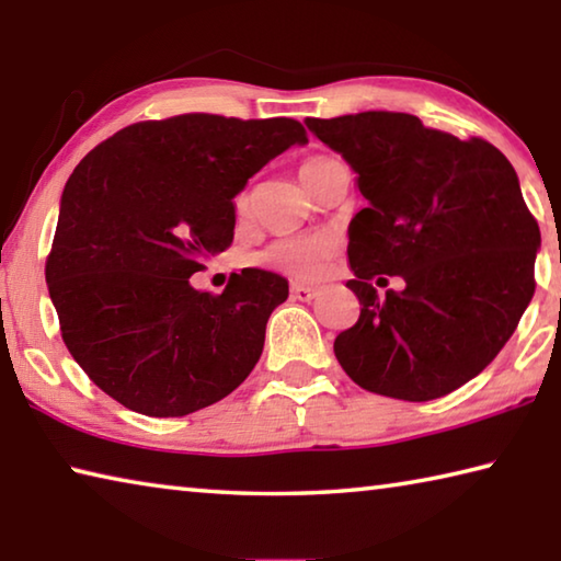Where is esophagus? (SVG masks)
<instances>
[{
  "label": "esophagus",
  "mask_w": 561,
  "mask_h": 561,
  "mask_svg": "<svg viewBox=\"0 0 561 561\" xmlns=\"http://www.w3.org/2000/svg\"><path fill=\"white\" fill-rule=\"evenodd\" d=\"M291 297L299 301H311L319 297V289L314 287H304V284H291Z\"/></svg>",
  "instance_id": "obj_1"
}]
</instances>
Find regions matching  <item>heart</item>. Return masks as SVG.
Returning a JSON list of instances; mask_svg holds the SVG:
<instances>
[{"label": "heart", "instance_id": "obj_1", "mask_svg": "<svg viewBox=\"0 0 561 561\" xmlns=\"http://www.w3.org/2000/svg\"><path fill=\"white\" fill-rule=\"evenodd\" d=\"M319 160H324V158L309 160V163H304V168L314 165V163H319ZM237 205H240V210H247L250 197L242 195ZM334 252H336L334 234L311 232V234L284 237V240L272 242L267 250L260 254V262L264 264V267L279 270L284 274H289V277H297L301 282H314L319 277H324L329 260L334 257Z\"/></svg>", "mask_w": 561, "mask_h": 561}]
</instances>
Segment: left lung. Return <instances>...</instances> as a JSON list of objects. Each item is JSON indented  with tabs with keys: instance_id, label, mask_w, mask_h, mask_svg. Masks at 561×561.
<instances>
[{
	"instance_id": "left-lung-1",
	"label": "left lung",
	"mask_w": 561,
	"mask_h": 561,
	"mask_svg": "<svg viewBox=\"0 0 561 561\" xmlns=\"http://www.w3.org/2000/svg\"><path fill=\"white\" fill-rule=\"evenodd\" d=\"M356 173L366 207L348 222L346 287L358 321L334 354L366 391L433 401L478 376L535 294L542 247L510 160L482 138L425 128L411 113L307 118ZM389 276L407 287L381 300Z\"/></svg>"
}]
</instances>
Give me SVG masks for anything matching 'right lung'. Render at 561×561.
<instances>
[{
  "instance_id": "add662e5",
  "label": "right lung",
  "mask_w": 561,
  "mask_h": 561,
  "mask_svg": "<svg viewBox=\"0 0 561 561\" xmlns=\"http://www.w3.org/2000/svg\"><path fill=\"white\" fill-rule=\"evenodd\" d=\"M307 144L291 118L185 113L133 123L76 165L46 284L66 348L103 393L178 417L250 376L287 279L242 270L213 297L190 277L230 247L232 201L247 180Z\"/></svg>"
}]
</instances>
